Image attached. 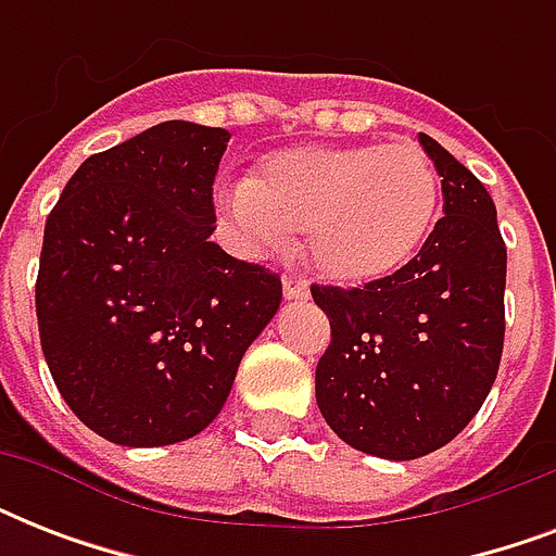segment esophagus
Listing matches in <instances>:
<instances>
[{
  "instance_id": "34e87169",
  "label": "esophagus",
  "mask_w": 556,
  "mask_h": 556,
  "mask_svg": "<svg viewBox=\"0 0 556 556\" xmlns=\"http://www.w3.org/2000/svg\"><path fill=\"white\" fill-rule=\"evenodd\" d=\"M282 294H286V300H305V296L312 294V288H308V282L303 277L286 274L282 277Z\"/></svg>"
}]
</instances>
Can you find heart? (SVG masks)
Returning a JSON list of instances; mask_svg holds the SVG:
<instances>
[{
  "label": "heart",
  "instance_id": "1",
  "mask_svg": "<svg viewBox=\"0 0 556 556\" xmlns=\"http://www.w3.org/2000/svg\"><path fill=\"white\" fill-rule=\"evenodd\" d=\"M432 161L413 143L291 147L253 167L230 199L262 244L303 233L317 274L340 286L395 277L421 253L439 216Z\"/></svg>",
  "mask_w": 556,
  "mask_h": 556
}]
</instances>
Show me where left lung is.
I'll use <instances>...</instances> for the list:
<instances>
[{"instance_id": "left-lung-1", "label": "left lung", "mask_w": 556, "mask_h": 556, "mask_svg": "<svg viewBox=\"0 0 556 556\" xmlns=\"http://www.w3.org/2000/svg\"><path fill=\"white\" fill-rule=\"evenodd\" d=\"M444 216L404 270L364 288L312 286L331 323L314 389L349 447L409 462L444 447L482 409L505 343L508 251L479 178L430 135Z\"/></svg>"}]
</instances>
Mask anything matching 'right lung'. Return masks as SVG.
I'll list each match as a JSON object with an SVG mask.
<instances>
[{
	"label": "right lung",
	"mask_w": 556,
	"mask_h": 556,
	"mask_svg": "<svg viewBox=\"0 0 556 556\" xmlns=\"http://www.w3.org/2000/svg\"><path fill=\"white\" fill-rule=\"evenodd\" d=\"M227 141L152 126L83 161L46 222L42 355L72 413L124 447L199 435L282 300L277 274L210 242Z\"/></svg>",
	"instance_id": "obj_1"
}]
</instances>
